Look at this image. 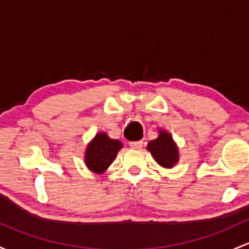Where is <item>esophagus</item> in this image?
Listing matches in <instances>:
<instances>
[{
	"label": "esophagus",
	"mask_w": 249,
	"mask_h": 249,
	"mask_svg": "<svg viewBox=\"0 0 249 249\" xmlns=\"http://www.w3.org/2000/svg\"><path fill=\"white\" fill-rule=\"evenodd\" d=\"M129 144L132 149H141V148H142L143 142H142V141H132V142H130Z\"/></svg>",
	"instance_id": "1"
}]
</instances>
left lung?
Here are the masks:
<instances>
[{
	"label": "left lung",
	"mask_w": 249,
	"mask_h": 249,
	"mask_svg": "<svg viewBox=\"0 0 249 249\" xmlns=\"http://www.w3.org/2000/svg\"><path fill=\"white\" fill-rule=\"evenodd\" d=\"M154 160L163 168H173L179 162V148L167 130L159 129V136L146 145Z\"/></svg>",
	"instance_id": "left-lung-1"
}]
</instances>
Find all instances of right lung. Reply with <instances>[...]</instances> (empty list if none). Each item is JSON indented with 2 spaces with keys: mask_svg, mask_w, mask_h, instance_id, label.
<instances>
[{
  "mask_svg": "<svg viewBox=\"0 0 249 249\" xmlns=\"http://www.w3.org/2000/svg\"><path fill=\"white\" fill-rule=\"evenodd\" d=\"M123 148L119 140L109 138L106 132H98L87 144L85 151L86 167L95 174H103L107 171L117 154Z\"/></svg>",
  "mask_w": 249,
  "mask_h": 249,
  "instance_id": "obj_1",
  "label": "right lung"
}]
</instances>
